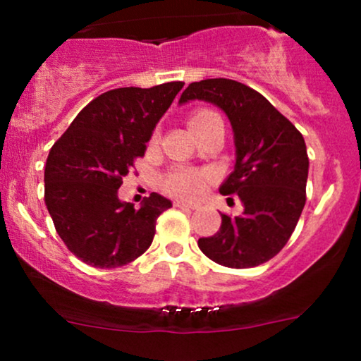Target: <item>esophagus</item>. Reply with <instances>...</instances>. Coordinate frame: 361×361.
Wrapping results in <instances>:
<instances>
[{
    "mask_svg": "<svg viewBox=\"0 0 361 361\" xmlns=\"http://www.w3.org/2000/svg\"><path fill=\"white\" fill-rule=\"evenodd\" d=\"M175 207L178 209H197V204H192V202H183V200H176Z\"/></svg>",
    "mask_w": 361,
    "mask_h": 361,
    "instance_id": "esophagus-1",
    "label": "esophagus"
}]
</instances>
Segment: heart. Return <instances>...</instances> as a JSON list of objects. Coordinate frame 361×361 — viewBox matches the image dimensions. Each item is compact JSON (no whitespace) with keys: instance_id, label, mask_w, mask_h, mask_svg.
Returning <instances> with one entry per match:
<instances>
[{"instance_id":"obj_1","label":"heart","mask_w":361,"mask_h":361,"mask_svg":"<svg viewBox=\"0 0 361 361\" xmlns=\"http://www.w3.org/2000/svg\"><path fill=\"white\" fill-rule=\"evenodd\" d=\"M214 117L212 111H198L190 118V126L204 122L205 118ZM207 176L197 169L190 168H175L163 178V190L173 197L180 198H195L205 188Z\"/></svg>"}]
</instances>
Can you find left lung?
Masks as SVG:
<instances>
[{
    "mask_svg": "<svg viewBox=\"0 0 361 361\" xmlns=\"http://www.w3.org/2000/svg\"><path fill=\"white\" fill-rule=\"evenodd\" d=\"M202 100L219 106L234 132V171L221 186L238 195L239 217L222 214L221 229L198 247L227 268H251L279 255L305 205L309 157L305 140L263 94L226 78L192 82L180 105Z\"/></svg>",
    "mask_w": 361,
    "mask_h": 361,
    "instance_id": "left-lung-1",
    "label": "left lung"
}]
</instances>
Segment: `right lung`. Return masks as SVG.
I'll return each mask as SVG.
<instances>
[{
  "mask_svg": "<svg viewBox=\"0 0 361 361\" xmlns=\"http://www.w3.org/2000/svg\"><path fill=\"white\" fill-rule=\"evenodd\" d=\"M183 85L106 91L78 114L49 152L45 205L68 250L86 264L123 267L151 246L157 217L171 202L151 193L134 209L120 200L118 188Z\"/></svg>",
  "mask_w": 361,
  "mask_h": 361,
  "instance_id": "1",
  "label": "right lung"
}]
</instances>
